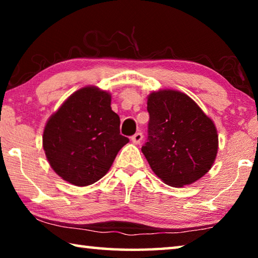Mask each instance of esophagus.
<instances>
[{
	"label": "esophagus",
	"instance_id": "34e87169",
	"mask_svg": "<svg viewBox=\"0 0 258 258\" xmlns=\"http://www.w3.org/2000/svg\"><path fill=\"white\" fill-rule=\"evenodd\" d=\"M142 139H143V135H142V133H140V132L135 133L133 137L131 138V140H132V142L134 143V145H139V143H141Z\"/></svg>",
	"mask_w": 258,
	"mask_h": 258
}]
</instances>
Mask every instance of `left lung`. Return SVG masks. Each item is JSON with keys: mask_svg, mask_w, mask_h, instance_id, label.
Wrapping results in <instances>:
<instances>
[{"mask_svg": "<svg viewBox=\"0 0 258 258\" xmlns=\"http://www.w3.org/2000/svg\"><path fill=\"white\" fill-rule=\"evenodd\" d=\"M148 141L143 155L166 184L184 186L203 177L215 161L218 137L213 120L186 94L159 90L148 97Z\"/></svg>", "mask_w": 258, "mask_h": 258, "instance_id": "left-lung-1", "label": "left lung"}]
</instances>
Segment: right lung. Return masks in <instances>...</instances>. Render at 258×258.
I'll use <instances>...</instances> for the list:
<instances>
[{
	"mask_svg": "<svg viewBox=\"0 0 258 258\" xmlns=\"http://www.w3.org/2000/svg\"><path fill=\"white\" fill-rule=\"evenodd\" d=\"M110 103L107 91L85 86L47 120L43 149L62 180L77 186L93 184L106 175L118 151L130 141L119 134V116Z\"/></svg>",
	"mask_w": 258,
	"mask_h": 258,
	"instance_id": "add662e5",
	"label": "right lung"
}]
</instances>
